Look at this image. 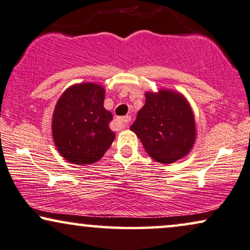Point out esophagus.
Returning a JSON list of instances; mask_svg holds the SVG:
<instances>
[{"label": "esophagus", "instance_id": "34e87169", "mask_svg": "<svg viewBox=\"0 0 250 250\" xmlns=\"http://www.w3.org/2000/svg\"><path fill=\"white\" fill-rule=\"evenodd\" d=\"M118 122L122 127H127L128 123L130 122V116H123V118H118Z\"/></svg>", "mask_w": 250, "mask_h": 250}]
</instances>
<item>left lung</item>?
I'll return each mask as SVG.
<instances>
[{
	"mask_svg": "<svg viewBox=\"0 0 250 250\" xmlns=\"http://www.w3.org/2000/svg\"><path fill=\"white\" fill-rule=\"evenodd\" d=\"M148 156L172 164L190 152L196 138L194 113L181 93L159 90L145 93V105L130 127Z\"/></svg>",
	"mask_w": 250,
	"mask_h": 250,
	"instance_id": "left-lung-1",
	"label": "left lung"
}]
</instances>
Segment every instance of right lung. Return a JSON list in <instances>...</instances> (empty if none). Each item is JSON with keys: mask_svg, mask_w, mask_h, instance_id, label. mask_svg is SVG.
Segmentation results:
<instances>
[{"mask_svg": "<svg viewBox=\"0 0 250 250\" xmlns=\"http://www.w3.org/2000/svg\"><path fill=\"white\" fill-rule=\"evenodd\" d=\"M105 88L94 83L68 87L56 103L53 140L60 154L75 165L100 160L115 138L109 129L113 115L104 107Z\"/></svg>", "mask_w": 250, "mask_h": 250, "instance_id": "right-lung-1", "label": "right lung"}]
</instances>
